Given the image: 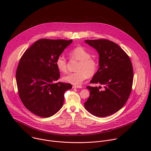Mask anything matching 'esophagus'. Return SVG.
I'll use <instances>...</instances> for the list:
<instances>
[{
    "instance_id": "esophagus-1",
    "label": "esophagus",
    "mask_w": 151,
    "mask_h": 151,
    "mask_svg": "<svg viewBox=\"0 0 151 151\" xmlns=\"http://www.w3.org/2000/svg\"><path fill=\"white\" fill-rule=\"evenodd\" d=\"M73 88H82L81 86H78V85H73L72 87Z\"/></svg>"
}]
</instances>
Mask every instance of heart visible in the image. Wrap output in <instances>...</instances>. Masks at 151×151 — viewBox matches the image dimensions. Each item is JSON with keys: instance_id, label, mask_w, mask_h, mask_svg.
I'll return each instance as SVG.
<instances>
[{"instance_id": "1", "label": "heart", "mask_w": 151, "mask_h": 151, "mask_svg": "<svg viewBox=\"0 0 151 151\" xmlns=\"http://www.w3.org/2000/svg\"><path fill=\"white\" fill-rule=\"evenodd\" d=\"M71 58L79 61L76 70L63 77V80L73 85H79L88 77L93 76L97 72L99 64L96 60L91 58V54L82 47H78L70 52ZM55 65L61 72L67 71V61L63 55H60L55 61Z\"/></svg>"}]
</instances>
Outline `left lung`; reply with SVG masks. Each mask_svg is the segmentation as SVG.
<instances>
[{"label": "left lung", "mask_w": 151, "mask_h": 151, "mask_svg": "<svg viewBox=\"0 0 151 151\" xmlns=\"http://www.w3.org/2000/svg\"><path fill=\"white\" fill-rule=\"evenodd\" d=\"M99 55V68L90 83L101 86L90 87V95L84 103L91 114L104 117L115 114L127 102L132 91L133 70L131 60L125 52L115 42L106 39L85 40Z\"/></svg>", "instance_id": "1"}]
</instances>
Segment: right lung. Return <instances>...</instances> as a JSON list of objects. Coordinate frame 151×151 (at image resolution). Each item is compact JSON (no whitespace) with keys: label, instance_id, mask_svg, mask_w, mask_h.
<instances>
[{"label":"right lung","instance_id":"1","mask_svg":"<svg viewBox=\"0 0 151 151\" xmlns=\"http://www.w3.org/2000/svg\"><path fill=\"white\" fill-rule=\"evenodd\" d=\"M72 41L38 40L19 60L16 72L19 96L26 108L39 116L48 118L58 112L64 92L72 88L70 83L55 82L60 76L56 59Z\"/></svg>","mask_w":151,"mask_h":151}]
</instances>
